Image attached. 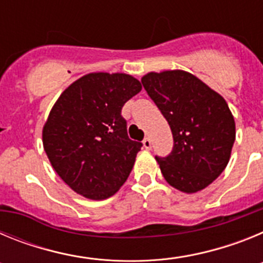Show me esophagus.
Returning a JSON list of instances; mask_svg holds the SVG:
<instances>
[{"label": "esophagus", "instance_id": "obj_1", "mask_svg": "<svg viewBox=\"0 0 263 263\" xmlns=\"http://www.w3.org/2000/svg\"><path fill=\"white\" fill-rule=\"evenodd\" d=\"M142 143H143V147L147 148V150H150V148H152V139L148 138V137H147V138L143 139Z\"/></svg>", "mask_w": 263, "mask_h": 263}]
</instances>
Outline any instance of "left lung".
Returning <instances> with one entry per match:
<instances>
[{"mask_svg":"<svg viewBox=\"0 0 263 263\" xmlns=\"http://www.w3.org/2000/svg\"><path fill=\"white\" fill-rule=\"evenodd\" d=\"M141 81L174 137L171 154L155 158L160 173L179 191H201L220 176L231 159L236 124L227 101L182 69L148 72Z\"/></svg>","mask_w":263,"mask_h":263,"instance_id":"obj_1","label":"left lung"}]
</instances>
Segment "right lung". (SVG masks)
<instances>
[{"instance_id": "right-lung-1", "label": "right lung", "mask_w": 263, "mask_h": 263, "mask_svg": "<svg viewBox=\"0 0 263 263\" xmlns=\"http://www.w3.org/2000/svg\"><path fill=\"white\" fill-rule=\"evenodd\" d=\"M142 85L126 73L92 72L63 90L42 139L52 168L92 200L113 196L126 182L142 143L127 137L121 109Z\"/></svg>"}]
</instances>
